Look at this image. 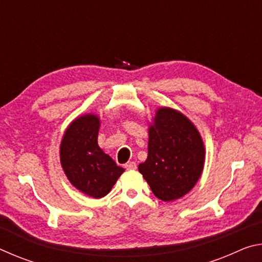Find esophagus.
Returning a JSON list of instances; mask_svg holds the SVG:
<instances>
[{
  "instance_id": "34e87169",
  "label": "esophagus",
  "mask_w": 262,
  "mask_h": 262,
  "mask_svg": "<svg viewBox=\"0 0 262 262\" xmlns=\"http://www.w3.org/2000/svg\"><path fill=\"white\" fill-rule=\"evenodd\" d=\"M126 170H135L136 168V163L135 162H128L127 164H125Z\"/></svg>"
}]
</instances>
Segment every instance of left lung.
Listing matches in <instances>:
<instances>
[{
  "mask_svg": "<svg viewBox=\"0 0 262 262\" xmlns=\"http://www.w3.org/2000/svg\"><path fill=\"white\" fill-rule=\"evenodd\" d=\"M205 145L184 114L163 107L149 128L148 158L139 165L155 196L173 201L184 196L200 178Z\"/></svg>",
  "mask_w": 262,
  "mask_h": 262,
  "instance_id": "1",
  "label": "left lung"
}]
</instances>
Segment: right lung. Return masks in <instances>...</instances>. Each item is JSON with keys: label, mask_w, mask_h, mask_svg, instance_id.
Instances as JSON below:
<instances>
[{"label": "right lung", "mask_w": 262, "mask_h": 262, "mask_svg": "<svg viewBox=\"0 0 262 262\" xmlns=\"http://www.w3.org/2000/svg\"><path fill=\"white\" fill-rule=\"evenodd\" d=\"M99 123L95 114L77 118L66 130L60 147L61 165L70 183L95 199L107 195L125 171L99 148Z\"/></svg>", "instance_id": "right-lung-1"}]
</instances>
